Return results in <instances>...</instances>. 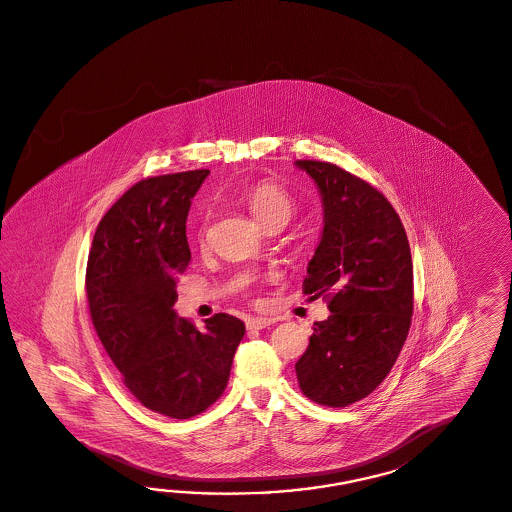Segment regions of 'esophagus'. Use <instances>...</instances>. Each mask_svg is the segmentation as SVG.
Segmentation results:
<instances>
[{
  "mask_svg": "<svg viewBox=\"0 0 512 512\" xmlns=\"http://www.w3.org/2000/svg\"><path fill=\"white\" fill-rule=\"evenodd\" d=\"M270 324H274V320L266 317H251L248 318V322H246V326H248L249 330H264V328H268Z\"/></svg>",
  "mask_w": 512,
  "mask_h": 512,
  "instance_id": "obj_1",
  "label": "esophagus"
}]
</instances>
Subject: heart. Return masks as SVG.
<instances>
[{"instance_id":"heart-1","label":"heart","mask_w":512,"mask_h":512,"mask_svg":"<svg viewBox=\"0 0 512 512\" xmlns=\"http://www.w3.org/2000/svg\"><path fill=\"white\" fill-rule=\"evenodd\" d=\"M246 203L263 227L272 221H289L294 212L291 194L274 180H261L249 188Z\"/></svg>"}]
</instances>
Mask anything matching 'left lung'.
I'll return each mask as SVG.
<instances>
[{
	"label": "left lung",
	"mask_w": 512,
	"mask_h": 512,
	"mask_svg": "<svg viewBox=\"0 0 512 512\" xmlns=\"http://www.w3.org/2000/svg\"><path fill=\"white\" fill-rule=\"evenodd\" d=\"M317 186L322 231L305 294L328 298L296 376L311 401L343 408L382 384L414 311V270L399 214L365 180L328 162L296 160Z\"/></svg>",
	"instance_id": "obj_1"
}]
</instances>
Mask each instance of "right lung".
I'll list each match as a JSON object with an SVG mask.
<instances>
[{
	"label": "right lung",
	"instance_id": "1",
	"mask_svg": "<svg viewBox=\"0 0 512 512\" xmlns=\"http://www.w3.org/2000/svg\"><path fill=\"white\" fill-rule=\"evenodd\" d=\"M208 169L151 177L100 220L87 261L89 311L123 382L145 408L173 419L205 412L227 386L246 326L218 313L205 332L175 311L192 253L186 220Z\"/></svg>",
	"mask_w": 512,
	"mask_h": 512
}]
</instances>
